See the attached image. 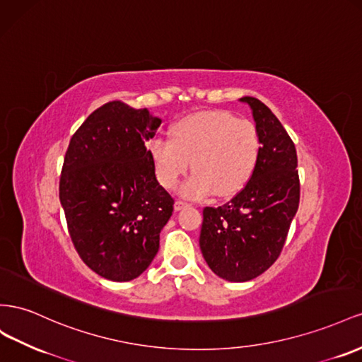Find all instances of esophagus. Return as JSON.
<instances>
[{
    "instance_id": "34e87169",
    "label": "esophagus",
    "mask_w": 362,
    "mask_h": 362,
    "mask_svg": "<svg viewBox=\"0 0 362 362\" xmlns=\"http://www.w3.org/2000/svg\"><path fill=\"white\" fill-rule=\"evenodd\" d=\"M187 207H190L189 202L181 201V199L175 201V210H177V211H180V210H182V209H187Z\"/></svg>"
}]
</instances>
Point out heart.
<instances>
[{"label": "heart", "mask_w": 362, "mask_h": 362, "mask_svg": "<svg viewBox=\"0 0 362 362\" xmlns=\"http://www.w3.org/2000/svg\"><path fill=\"white\" fill-rule=\"evenodd\" d=\"M262 140L256 124L227 111H204L173 124L172 139L157 136L149 144L155 175L164 189H173L193 164L180 193L202 199L216 193L230 197L251 180Z\"/></svg>", "instance_id": "1"}]
</instances>
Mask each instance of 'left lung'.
Segmentation results:
<instances>
[{"label":"left lung","instance_id":"left-lung-1","mask_svg":"<svg viewBox=\"0 0 362 362\" xmlns=\"http://www.w3.org/2000/svg\"><path fill=\"white\" fill-rule=\"evenodd\" d=\"M251 106L262 140L257 168L234 198L221 207H204L199 247L214 274L248 281L274 263L286 242L300 202L294 141L277 117L256 97Z\"/></svg>","mask_w":362,"mask_h":362}]
</instances>
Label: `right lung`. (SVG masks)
I'll return each mask as SVG.
<instances>
[{"label": "right lung", "mask_w": 362, "mask_h": 362, "mask_svg": "<svg viewBox=\"0 0 362 362\" xmlns=\"http://www.w3.org/2000/svg\"><path fill=\"white\" fill-rule=\"evenodd\" d=\"M161 119L120 100L105 103L65 152L59 199L73 245L88 268L129 281L151 265L173 198L155 177L146 148Z\"/></svg>", "instance_id": "1"}]
</instances>
